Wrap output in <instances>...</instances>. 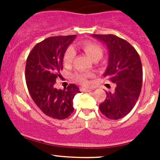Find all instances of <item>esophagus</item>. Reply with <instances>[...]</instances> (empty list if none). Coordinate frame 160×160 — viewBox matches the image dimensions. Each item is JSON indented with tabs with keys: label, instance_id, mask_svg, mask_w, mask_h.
<instances>
[{
	"label": "esophagus",
	"instance_id": "esophagus-1",
	"mask_svg": "<svg viewBox=\"0 0 160 160\" xmlns=\"http://www.w3.org/2000/svg\"><path fill=\"white\" fill-rule=\"evenodd\" d=\"M80 90L83 92H90L91 91V89H89V88H80Z\"/></svg>",
	"mask_w": 160,
	"mask_h": 160
}]
</instances>
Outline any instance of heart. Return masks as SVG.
<instances>
[{
	"instance_id": "heart-1",
	"label": "heart",
	"mask_w": 160,
	"mask_h": 160,
	"mask_svg": "<svg viewBox=\"0 0 160 160\" xmlns=\"http://www.w3.org/2000/svg\"><path fill=\"white\" fill-rule=\"evenodd\" d=\"M80 47L83 50V52L93 61L96 60V59H98V60L100 59L103 55V50L101 46L97 44V43L93 42H83L80 45ZM74 57H75V52L72 48H69V49H67L65 54H64L63 63L66 66H69L72 62ZM90 77H92L91 73L78 72V73H76L73 76V78L75 81L80 83V84L88 85L89 84L88 78Z\"/></svg>"
}]
</instances>
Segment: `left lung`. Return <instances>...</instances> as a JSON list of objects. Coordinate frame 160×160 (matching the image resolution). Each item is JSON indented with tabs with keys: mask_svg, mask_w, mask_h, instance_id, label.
Wrapping results in <instances>:
<instances>
[{
	"mask_svg": "<svg viewBox=\"0 0 160 160\" xmlns=\"http://www.w3.org/2000/svg\"><path fill=\"white\" fill-rule=\"evenodd\" d=\"M105 43L108 49V65L104 77L114 83V92L106 91L99 109L109 119L126 116L136 104L142 84L141 59L135 48L114 35H92Z\"/></svg>",
	"mask_w": 160,
	"mask_h": 160,
	"instance_id": "obj_1",
	"label": "left lung"
}]
</instances>
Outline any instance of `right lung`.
Segmentation results:
<instances>
[{
    "instance_id": "obj_1",
    "label": "right lung",
    "mask_w": 160,
    "mask_h": 160,
    "mask_svg": "<svg viewBox=\"0 0 160 160\" xmlns=\"http://www.w3.org/2000/svg\"><path fill=\"white\" fill-rule=\"evenodd\" d=\"M76 35L54 36L37 43L30 52L25 66L27 88L34 102L50 118L62 120L73 112L74 96L80 93L70 83L64 90L54 88L59 72L63 69L65 52Z\"/></svg>"
}]
</instances>
